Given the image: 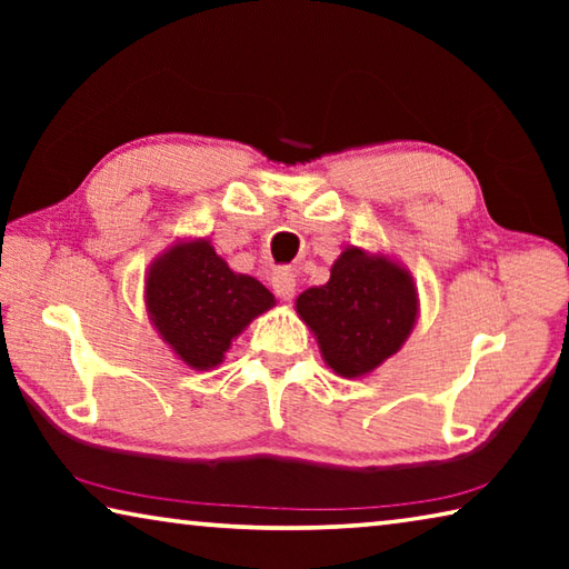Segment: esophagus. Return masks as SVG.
<instances>
[{
    "mask_svg": "<svg viewBox=\"0 0 569 569\" xmlns=\"http://www.w3.org/2000/svg\"><path fill=\"white\" fill-rule=\"evenodd\" d=\"M273 283V291L278 298H283V301H288V298H293L296 293V276L291 268H278V271L273 273L271 278Z\"/></svg>",
    "mask_w": 569,
    "mask_h": 569,
    "instance_id": "esophagus-1",
    "label": "esophagus"
}]
</instances>
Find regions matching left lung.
<instances>
[{"label": "left lung", "mask_w": 569, "mask_h": 569, "mask_svg": "<svg viewBox=\"0 0 569 569\" xmlns=\"http://www.w3.org/2000/svg\"><path fill=\"white\" fill-rule=\"evenodd\" d=\"M296 311L336 373L363 377L407 341L417 321V291L397 263L351 248L333 263L329 283L298 296Z\"/></svg>", "instance_id": "left-lung-1"}]
</instances>
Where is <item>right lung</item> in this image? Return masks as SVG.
Listing matches in <instances>:
<instances>
[{
  "mask_svg": "<svg viewBox=\"0 0 569 569\" xmlns=\"http://www.w3.org/2000/svg\"><path fill=\"white\" fill-rule=\"evenodd\" d=\"M152 323L192 369L220 363L230 341L273 306L256 278L233 273L208 240L172 246L146 281Z\"/></svg>",
  "mask_w": 569,
  "mask_h": 569,
  "instance_id": "1",
  "label": "right lung"
}]
</instances>
